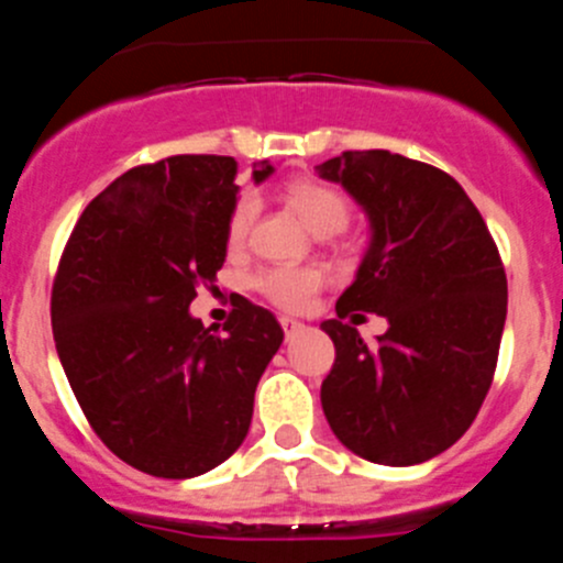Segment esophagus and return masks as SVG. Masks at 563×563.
I'll return each instance as SVG.
<instances>
[{
	"label": "esophagus",
	"instance_id": "34e87169",
	"mask_svg": "<svg viewBox=\"0 0 563 563\" xmlns=\"http://www.w3.org/2000/svg\"><path fill=\"white\" fill-rule=\"evenodd\" d=\"M278 324H282V330H285L287 335H292V332L301 330V327H305V324H301V321H296V318H290V316H282V318H278Z\"/></svg>",
	"mask_w": 563,
	"mask_h": 563
}]
</instances>
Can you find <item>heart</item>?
Returning a JSON list of instances; mask_svg holds the SVG:
<instances>
[{"mask_svg":"<svg viewBox=\"0 0 563 563\" xmlns=\"http://www.w3.org/2000/svg\"><path fill=\"white\" fill-rule=\"evenodd\" d=\"M285 197L287 206L301 217V222L316 236H321V233L324 236L338 233L346 225V220H350V202H346V197L341 191H335L332 186H324V183L296 180L287 186ZM253 217H256V200H253L251 194L239 197L231 217H228V242L233 247L245 242ZM321 285H324V273L318 271L316 265L271 267V271H265L256 278V287L271 298L273 305L292 312L310 307V301L321 290Z\"/></svg>","mask_w":563,"mask_h":563,"instance_id":"b5f03b06","label":"heart"}]
</instances>
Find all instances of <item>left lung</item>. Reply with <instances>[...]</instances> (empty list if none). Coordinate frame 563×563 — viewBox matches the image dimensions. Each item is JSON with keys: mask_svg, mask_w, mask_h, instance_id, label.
<instances>
[{"mask_svg": "<svg viewBox=\"0 0 563 563\" xmlns=\"http://www.w3.org/2000/svg\"><path fill=\"white\" fill-rule=\"evenodd\" d=\"M369 222L355 282L321 330L335 366L321 383L332 434L377 465H420L467 431L494 380L507 316L499 251L465 188L386 148L316 166ZM377 311L390 330L366 344L340 318Z\"/></svg>", "mask_w": 563, "mask_h": 563, "instance_id": "left-lung-1", "label": "left lung"}]
</instances>
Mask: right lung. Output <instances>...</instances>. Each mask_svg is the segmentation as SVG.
<instances>
[{
    "label": "right lung",
    "mask_w": 563,
    "mask_h": 563,
    "mask_svg": "<svg viewBox=\"0 0 563 563\" xmlns=\"http://www.w3.org/2000/svg\"><path fill=\"white\" fill-rule=\"evenodd\" d=\"M239 163L180 154L132 168L81 213L53 285V338L103 445L163 479L222 465L247 437L253 395L285 341L239 298L222 335L191 316L228 256ZM276 172L253 163V183Z\"/></svg>",
    "instance_id": "obj_1"
}]
</instances>
